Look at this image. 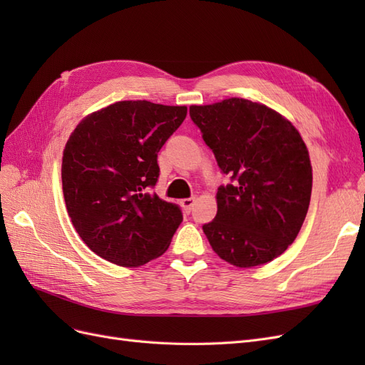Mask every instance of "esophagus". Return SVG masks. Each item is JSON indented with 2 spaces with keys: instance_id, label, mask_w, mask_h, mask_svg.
<instances>
[{
  "instance_id": "34e87169",
  "label": "esophagus",
  "mask_w": 365,
  "mask_h": 365,
  "mask_svg": "<svg viewBox=\"0 0 365 365\" xmlns=\"http://www.w3.org/2000/svg\"><path fill=\"white\" fill-rule=\"evenodd\" d=\"M195 197H185V200H181V207L185 213H190L192 207L195 205Z\"/></svg>"
}]
</instances>
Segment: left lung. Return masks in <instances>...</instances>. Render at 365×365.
Instances as JSON below:
<instances>
[{"label": "left lung", "instance_id": "obj_1", "mask_svg": "<svg viewBox=\"0 0 365 365\" xmlns=\"http://www.w3.org/2000/svg\"><path fill=\"white\" fill-rule=\"evenodd\" d=\"M190 117L231 184L202 227L217 256L237 268L264 264L295 240L311 202L312 165L300 132L263 103L231 97L192 105Z\"/></svg>", "mask_w": 365, "mask_h": 365}]
</instances>
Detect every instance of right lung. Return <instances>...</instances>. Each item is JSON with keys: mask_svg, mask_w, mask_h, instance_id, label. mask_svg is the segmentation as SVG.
<instances>
[{"mask_svg": "<svg viewBox=\"0 0 365 365\" xmlns=\"http://www.w3.org/2000/svg\"><path fill=\"white\" fill-rule=\"evenodd\" d=\"M187 106L123 101L83 117L62 157V190L77 235L97 256L137 268L169 248L178 205L150 192L157 155Z\"/></svg>", "mask_w": 365, "mask_h": 365, "instance_id": "add662e5", "label": "right lung"}]
</instances>
